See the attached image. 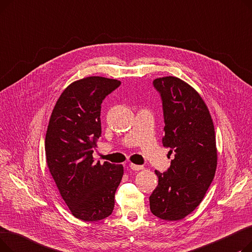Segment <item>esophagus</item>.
Segmentation results:
<instances>
[{"mask_svg":"<svg viewBox=\"0 0 252 252\" xmlns=\"http://www.w3.org/2000/svg\"><path fill=\"white\" fill-rule=\"evenodd\" d=\"M129 167L133 169V170H141V169H143L142 165H138V164H135V163H130Z\"/></svg>","mask_w":252,"mask_h":252,"instance_id":"1","label":"esophagus"}]
</instances>
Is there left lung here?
<instances>
[{"instance_id": "left-lung-1", "label": "left lung", "mask_w": 252, "mask_h": 252, "mask_svg": "<svg viewBox=\"0 0 252 252\" xmlns=\"http://www.w3.org/2000/svg\"><path fill=\"white\" fill-rule=\"evenodd\" d=\"M164 115L162 145L175 153L166 173L155 170L158 186L151 194V213L180 220L199 205L215 178L218 149L207 106L193 87L176 76L155 78Z\"/></svg>"}]
</instances>
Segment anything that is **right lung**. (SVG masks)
<instances>
[{
  "label": "right lung",
  "instance_id": "1",
  "mask_svg": "<svg viewBox=\"0 0 252 252\" xmlns=\"http://www.w3.org/2000/svg\"><path fill=\"white\" fill-rule=\"evenodd\" d=\"M121 81L88 76L71 83L52 111L45 139L46 161L64 202L85 221L112 214L124 166L95 162L93 152L101 136V103Z\"/></svg>",
  "mask_w": 252,
  "mask_h": 252
}]
</instances>
